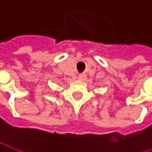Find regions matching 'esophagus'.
I'll use <instances>...</instances> for the list:
<instances>
[{
    "instance_id": "34e87169",
    "label": "esophagus",
    "mask_w": 152,
    "mask_h": 152,
    "mask_svg": "<svg viewBox=\"0 0 152 152\" xmlns=\"http://www.w3.org/2000/svg\"><path fill=\"white\" fill-rule=\"evenodd\" d=\"M84 78H85V75H83V74H80L78 76V79H80V80H83Z\"/></svg>"
}]
</instances>
